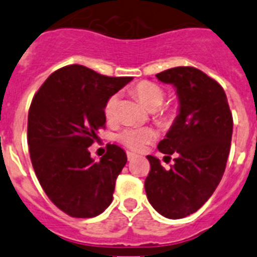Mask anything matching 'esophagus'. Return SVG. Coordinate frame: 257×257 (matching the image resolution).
Returning a JSON list of instances; mask_svg holds the SVG:
<instances>
[{
	"instance_id": "obj_1",
	"label": "esophagus",
	"mask_w": 257,
	"mask_h": 257,
	"mask_svg": "<svg viewBox=\"0 0 257 257\" xmlns=\"http://www.w3.org/2000/svg\"><path fill=\"white\" fill-rule=\"evenodd\" d=\"M136 154L135 153H133V152H127V158H128V161H131V160H134V158H136Z\"/></svg>"
}]
</instances>
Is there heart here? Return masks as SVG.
I'll list each match as a JSON object with an SVG mask.
<instances>
[{"label":"heart","instance_id":"obj_1","mask_svg":"<svg viewBox=\"0 0 257 257\" xmlns=\"http://www.w3.org/2000/svg\"><path fill=\"white\" fill-rule=\"evenodd\" d=\"M134 94L140 100V103L153 110V115L156 121L162 126H167L172 122L176 113L175 106L167 105L161 106L165 101V90L161 86L156 85L149 81H140L136 83L133 88ZM117 105H118V95L114 94L106 99L104 104V115L108 121H114L117 117ZM156 138V131L151 127H140V128H124L123 131L117 135V140L126 145L127 148L133 151H142L145 145L149 144Z\"/></svg>","mask_w":257,"mask_h":257}]
</instances>
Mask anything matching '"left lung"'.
<instances>
[{
  "label": "left lung",
  "instance_id": "left-lung-1",
  "mask_svg": "<svg viewBox=\"0 0 257 257\" xmlns=\"http://www.w3.org/2000/svg\"><path fill=\"white\" fill-rule=\"evenodd\" d=\"M171 83L179 97V114L158 151L171 156L170 170L147 156L151 171L145 192L154 210L169 219H183L205 205L219 185L230 151L233 117L224 88L202 70L176 67L156 74ZM166 156V157H167Z\"/></svg>",
  "mask_w": 257,
  "mask_h": 257
}]
</instances>
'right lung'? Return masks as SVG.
Returning a JSON list of instances; mask_svg holds the SVG:
<instances>
[{
  "label": "right lung",
  "mask_w": 257,
  "mask_h": 257,
  "mask_svg": "<svg viewBox=\"0 0 257 257\" xmlns=\"http://www.w3.org/2000/svg\"><path fill=\"white\" fill-rule=\"evenodd\" d=\"M131 79L67 65L50 74L33 96L28 113L32 166L47 197L69 216H97L112 203L126 153L109 144L95 162L88 147L105 127L106 99Z\"/></svg>",
  "instance_id": "add662e5"
}]
</instances>
